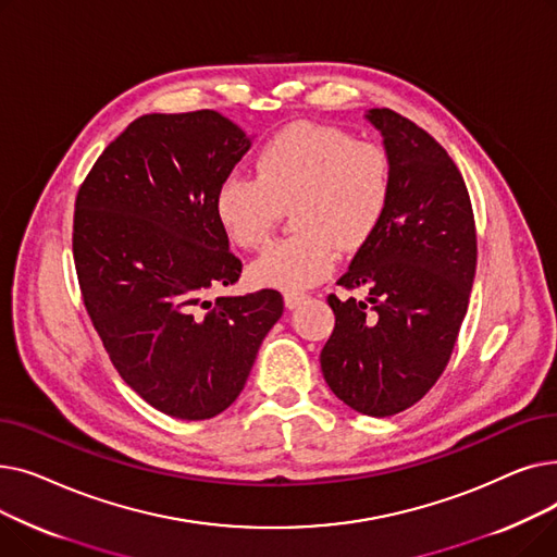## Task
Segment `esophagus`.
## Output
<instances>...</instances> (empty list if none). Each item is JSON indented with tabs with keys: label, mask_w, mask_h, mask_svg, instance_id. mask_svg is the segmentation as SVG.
<instances>
[{
	"label": "esophagus",
	"mask_w": 557,
	"mask_h": 557,
	"mask_svg": "<svg viewBox=\"0 0 557 557\" xmlns=\"http://www.w3.org/2000/svg\"><path fill=\"white\" fill-rule=\"evenodd\" d=\"M305 300H307V296H305V294H298V290H286V294H284V305H286L288 309L300 307Z\"/></svg>",
	"instance_id": "1"
}]
</instances>
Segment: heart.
<instances>
[{
    "label": "heart",
    "instance_id": "obj_1",
    "mask_svg": "<svg viewBox=\"0 0 557 557\" xmlns=\"http://www.w3.org/2000/svg\"><path fill=\"white\" fill-rule=\"evenodd\" d=\"M393 196V162L382 144L334 126L296 124L273 135L255 156L252 175L232 173L214 198L227 239L257 250L290 208L298 230L252 263V280L302 290L325 280L338 248H363L382 225Z\"/></svg>",
    "mask_w": 557,
    "mask_h": 557
}]
</instances>
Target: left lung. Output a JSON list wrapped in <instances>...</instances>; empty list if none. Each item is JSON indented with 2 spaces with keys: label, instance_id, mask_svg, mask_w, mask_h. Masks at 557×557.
<instances>
[{
  "label": "left lung",
  "instance_id": "8db88e82",
  "mask_svg": "<svg viewBox=\"0 0 557 557\" xmlns=\"http://www.w3.org/2000/svg\"><path fill=\"white\" fill-rule=\"evenodd\" d=\"M393 162V196L374 237L338 280L368 300L327 298L336 325L320 352L332 393L388 418L441 379L470 305L476 225L465 181L424 128L388 108L368 110Z\"/></svg>",
  "mask_w": 557,
  "mask_h": 557
}]
</instances>
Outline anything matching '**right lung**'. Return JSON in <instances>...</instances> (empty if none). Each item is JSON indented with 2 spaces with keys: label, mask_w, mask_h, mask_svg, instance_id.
Segmentation results:
<instances>
[{
  "label": "right lung",
  "mask_w": 557,
  "mask_h": 557,
  "mask_svg": "<svg viewBox=\"0 0 557 557\" xmlns=\"http://www.w3.org/2000/svg\"><path fill=\"white\" fill-rule=\"evenodd\" d=\"M250 137L214 110L144 114L76 194L83 305L124 382L158 411L210 420L239 397L280 290L216 298L242 275L214 198Z\"/></svg>",
  "instance_id": "1"
}]
</instances>
